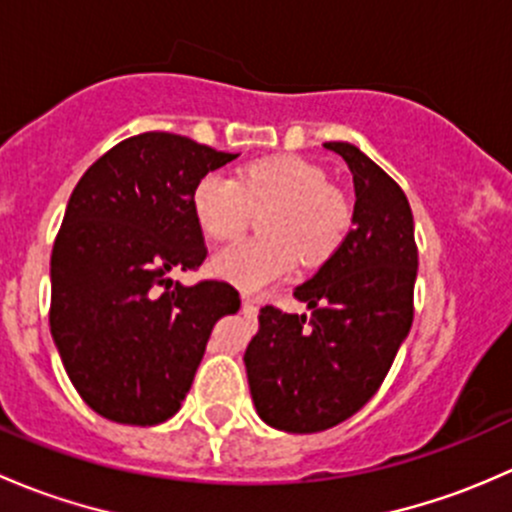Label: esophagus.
<instances>
[{
  "label": "esophagus",
  "mask_w": 512,
  "mask_h": 512,
  "mask_svg": "<svg viewBox=\"0 0 512 512\" xmlns=\"http://www.w3.org/2000/svg\"><path fill=\"white\" fill-rule=\"evenodd\" d=\"M255 302V297H252L250 292H242V304H252Z\"/></svg>",
  "instance_id": "esophagus-1"
}]
</instances>
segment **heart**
Returning <instances> with one entry per match:
<instances>
[{"instance_id": "1", "label": "heart", "mask_w": 512, "mask_h": 512, "mask_svg": "<svg viewBox=\"0 0 512 512\" xmlns=\"http://www.w3.org/2000/svg\"><path fill=\"white\" fill-rule=\"evenodd\" d=\"M190 210L210 242H232L260 213V237L213 257L210 270L242 289L277 280L294 260L307 265L332 255L349 227V205L317 163L270 156L237 168L227 180L208 173L193 185Z\"/></svg>"}]
</instances>
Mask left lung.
Instances as JSON below:
<instances>
[{"instance_id":"1","label":"left lung","mask_w":512,"mask_h":512,"mask_svg":"<svg viewBox=\"0 0 512 512\" xmlns=\"http://www.w3.org/2000/svg\"><path fill=\"white\" fill-rule=\"evenodd\" d=\"M354 175V227L334 255L294 289L312 314L260 312L245 349L262 421L317 433L354 416L379 391L414 322V215L391 175L352 143H324Z\"/></svg>"}]
</instances>
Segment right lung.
Segmentation results:
<instances>
[{
  "instance_id": "right-lung-1",
  "label": "right lung",
  "mask_w": 512,
  "mask_h": 512,
  "mask_svg": "<svg viewBox=\"0 0 512 512\" xmlns=\"http://www.w3.org/2000/svg\"><path fill=\"white\" fill-rule=\"evenodd\" d=\"M163 131L126 138L84 173L51 250V337L98 416L156 426L180 409L215 322L240 309L232 285L193 287L208 247L193 185L235 160Z\"/></svg>"
}]
</instances>
